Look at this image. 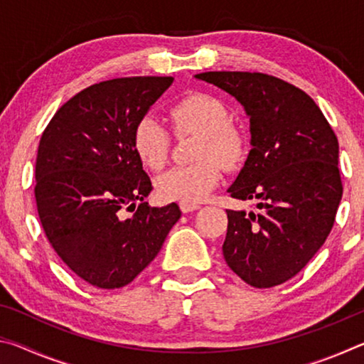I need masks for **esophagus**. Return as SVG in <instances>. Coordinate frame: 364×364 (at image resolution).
Wrapping results in <instances>:
<instances>
[{"instance_id":"34e87169","label":"esophagus","mask_w":364,"mask_h":364,"mask_svg":"<svg viewBox=\"0 0 364 364\" xmlns=\"http://www.w3.org/2000/svg\"><path fill=\"white\" fill-rule=\"evenodd\" d=\"M180 208L183 213H189V212H194V210H199L200 205H196V204H180Z\"/></svg>"}]
</instances>
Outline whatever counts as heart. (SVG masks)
<instances>
[{
  "label": "heart",
  "instance_id": "b5f03b06",
  "mask_svg": "<svg viewBox=\"0 0 364 364\" xmlns=\"http://www.w3.org/2000/svg\"><path fill=\"white\" fill-rule=\"evenodd\" d=\"M178 136L199 134L194 157L186 167H175L157 178V193L164 200L199 204L217 188L221 168L234 170L244 162L247 146L244 134L230 123L223 102L210 95L197 93L176 102L170 110ZM170 133L154 117L141 119L133 132V147L147 168L160 170L170 156Z\"/></svg>",
  "mask_w": 364,
  "mask_h": 364
}]
</instances>
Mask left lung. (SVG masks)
<instances>
[{"instance_id":"left-lung-1","label":"left lung","mask_w":364,"mask_h":364,"mask_svg":"<svg viewBox=\"0 0 364 364\" xmlns=\"http://www.w3.org/2000/svg\"><path fill=\"white\" fill-rule=\"evenodd\" d=\"M197 80L232 96L250 122V152L228 188L258 212L226 210L223 257L247 284L294 278L321 249L342 199L338 143L316 102L264 73L205 72Z\"/></svg>"}]
</instances>
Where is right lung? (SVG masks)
Instances as JSON below:
<instances>
[{
  "mask_svg": "<svg viewBox=\"0 0 364 364\" xmlns=\"http://www.w3.org/2000/svg\"><path fill=\"white\" fill-rule=\"evenodd\" d=\"M171 83V77L96 83L67 101L43 132L35 165L40 221L56 254L91 286L130 284L181 217L175 202L154 208L144 202L152 184L133 147L136 123ZM125 208L137 212L125 218Z\"/></svg>",
  "mask_w": 364,
  "mask_h": 364,
  "instance_id": "obj_1",
  "label": "right lung"
}]
</instances>
